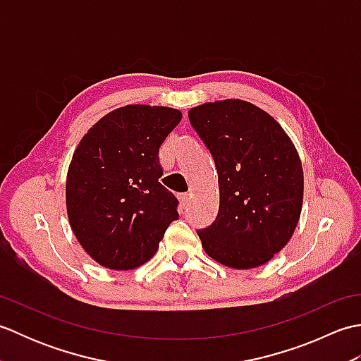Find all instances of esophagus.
Returning <instances> with one entry per match:
<instances>
[{
    "instance_id": "esophagus-1",
    "label": "esophagus",
    "mask_w": 361,
    "mask_h": 361,
    "mask_svg": "<svg viewBox=\"0 0 361 361\" xmlns=\"http://www.w3.org/2000/svg\"><path fill=\"white\" fill-rule=\"evenodd\" d=\"M178 198H180V204L183 206V208H186L188 203H189V194H188V192H185V194H180V195H178Z\"/></svg>"
}]
</instances>
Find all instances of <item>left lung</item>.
I'll use <instances>...</instances> for the list:
<instances>
[{
  "instance_id": "1",
  "label": "left lung",
  "mask_w": 361,
  "mask_h": 361,
  "mask_svg": "<svg viewBox=\"0 0 361 361\" xmlns=\"http://www.w3.org/2000/svg\"><path fill=\"white\" fill-rule=\"evenodd\" d=\"M189 121L219 172V214L197 231L203 250L237 270L267 264L301 216L304 176L293 142L270 114L240 99L198 105Z\"/></svg>"
}]
</instances>
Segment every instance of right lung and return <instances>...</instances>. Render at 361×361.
I'll return each instance as SVG.
<instances>
[{
    "instance_id": "obj_1",
    "label": "right lung",
    "mask_w": 361,
    "mask_h": 361,
    "mask_svg": "<svg viewBox=\"0 0 361 361\" xmlns=\"http://www.w3.org/2000/svg\"><path fill=\"white\" fill-rule=\"evenodd\" d=\"M181 116L169 106L126 105L80 140L66 175V211L75 239L99 265L145 264L178 219V200L158 181V153Z\"/></svg>"
}]
</instances>
